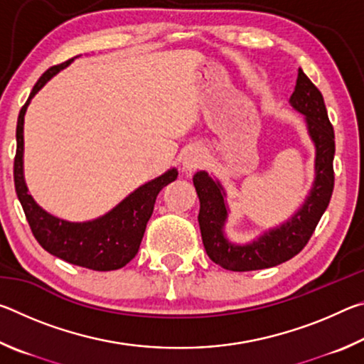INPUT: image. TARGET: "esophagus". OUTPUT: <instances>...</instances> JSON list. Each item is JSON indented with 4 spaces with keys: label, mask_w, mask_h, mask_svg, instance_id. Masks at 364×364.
<instances>
[{
    "label": "esophagus",
    "mask_w": 364,
    "mask_h": 364,
    "mask_svg": "<svg viewBox=\"0 0 364 364\" xmlns=\"http://www.w3.org/2000/svg\"><path fill=\"white\" fill-rule=\"evenodd\" d=\"M205 162V152L204 149H200V147H189V149L184 152L183 160H181V165H183V170L186 171V173H193L197 168H200L202 165Z\"/></svg>",
    "instance_id": "1"
}]
</instances>
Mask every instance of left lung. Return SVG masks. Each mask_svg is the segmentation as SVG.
<instances>
[{
  "label": "left lung",
  "instance_id": "obj_1",
  "mask_svg": "<svg viewBox=\"0 0 364 364\" xmlns=\"http://www.w3.org/2000/svg\"><path fill=\"white\" fill-rule=\"evenodd\" d=\"M289 104L304 115L308 134L315 144V181L304 204L287 221L269 228L250 242H231L225 232L230 215L225 188L204 170L197 171L193 176L200 202L197 220L202 242L210 260L225 269L254 271L291 260L305 247L329 205L334 189V128L329 122L321 91L301 69H299L297 83Z\"/></svg>",
  "mask_w": 364,
  "mask_h": 364
}]
</instances>
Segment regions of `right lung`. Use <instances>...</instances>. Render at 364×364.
Wrapping results in <instances>:
<instances>
[{
	"label": "right lung",
	"mask_w": 364,
	"mask_h": 364,
	"mask_svg": "<svg viewBox=\"0 0 364 364\" xmlns=\"http://www.w3.org/2000/svg\"><path fill=\"white\" fill-rule=\"evenodd\" d=\"M72 60L73 59L60 65H54L43 73L35 83L27 102L21 109L16 130V193L26 212L30 230L43 249L77 267L95 271H112L125 267L138 254L157 194L164 186L176 180L178 170L170 168L154 180L141 184L112 210L95 220L67 221L48 213L45 208L36 204L33 197L28 194L26 178H23V117L32 97Z\"/></svg>",
	"instance_id": "right-lung-1"
}]
</instances>
